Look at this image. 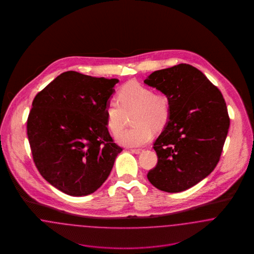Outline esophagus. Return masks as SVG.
<instances>
[{"mask_svg":"<svg viewBox=\"0 0 254 254\" xmlns=\"http://www.w3.org/2000/svg\"><path fill=\"white\" fill-rule=\"evenodd\" d=\"M130 151L133 152V153H135V154H140L141 152L144 151V149H142V148H131Z\"/></svg>","mask_w":254,"mask_h":254,"instance_id":"1","label":"esophagus"}]
</instances>
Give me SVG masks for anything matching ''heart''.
I'll use <instances>...</instances> for the list:
<instances>
[{"label": "heart", "mask_w": 254, "mask_h": 254, "mask_svg": "<svg viewBox=\"0 0 254 254\" xmlns=\"http://www.w3.org/2000/svg\"><path fill=\"white\" fill-rule=\"evenodd\" d=\"M118 102H109L106 107L107 126L112 134L121 131L125 113L135 110L132 116L134 127L120 133L118 142L126 146H142L153 136V129H164L170 119L169 98L153 91L136 81H130L122 86L117 93Z\"/></svg>", "instance_id": "obj_1"}]
</instances>
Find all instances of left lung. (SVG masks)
<instances>
[{
	"label": "left lung",
	"mask_w": 254,
	"mask_h": 254,
	"mask_svg": "<svg viewBox=\"0 0 254 254\" xmlns=\"http://www.w3.org/2000/svg\"><path fill=\"white\" fill-rule=\"evenodd\" d=\"M144 83L156 87L170 103L169 124L153 145L157 164L147 179L160 190L184 191L217 166L230 127L225 99L188 64L154 71Z\"/></svg>",
	"instance_id": "1"
}]
</instances>
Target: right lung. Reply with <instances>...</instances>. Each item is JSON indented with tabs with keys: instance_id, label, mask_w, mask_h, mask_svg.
I'll use <instances>...</instances> for the list:
<instances>
[{
	"instance_id": "obj_1",
	"label": "right lung",
	"mask_w": 254,
	"mask_h": 254,
	"mask_svg": "<svg viewBox=\"0 0 254 254\" xmlns=\"http://www.w3.org/2000/svg\"><path fill=\"white\" fill-rule=\"evenodd\" d=\"M118 82L66 71L32 102L26 127L33 161L41 175L64 193L94 192L123 150L109 134L106 116Z\"/></svg>"
}]
</instances>
